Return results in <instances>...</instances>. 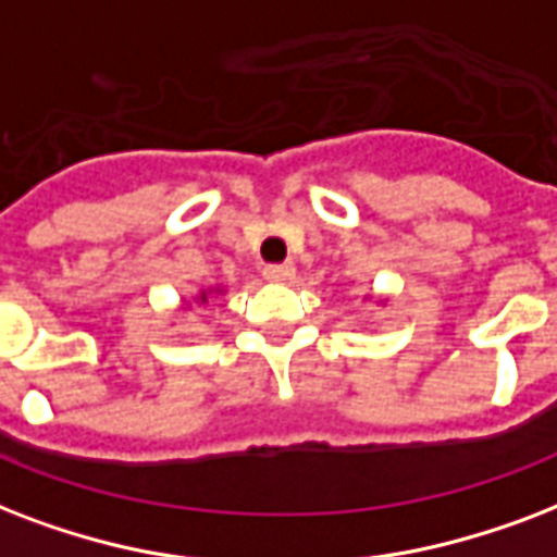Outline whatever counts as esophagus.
Instances as JSON below:
<instances>
[{
	"label": "esophagus",
	"mask_w": 557,
	"mask_h": 557,
	"mask_svg": "<svg viewBox=\"0 0 557 557\" xmlns=\"http://www.w3.org/2000/svg\"><path fill=\"white\" fill-rule=\"evenodd\" d=\"M264 275L270 278V282H278V284L293 282V278H296V267H293V264H270L264 270Z\"/></svg>",
	"instance_id": "obj_1"
}]
</instances>
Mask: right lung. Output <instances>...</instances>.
I'll return each instance as SVG.
<instances>
[{"label": "right lung", "instance_id": "1", "mask_svg": "<svg viewBox=\"0 0 557 557\" xmlns=\"http://www.w3.org/2000/svg\"><path fill=\"white\" fill-rule=\"evenodd\" d=\"M214 296H223V287H206V290L194 296V305H209V299H214ZM183 308H188V301H185Z\"/></svg>", "mask_w": 557, "mask_h": 557}]
</instances>
